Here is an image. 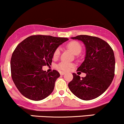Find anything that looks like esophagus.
I'll return each instance as SVG.
<instances>
[{
  "instance_id": "esophagus-1",
  "label": "esophagus",
  "mask_w": 124,
  "mask_h": 124,
  "mask_svg": "<svg viewBox=\"0 0 124 124\" xmlns=\"http://www.w3.org/2000/svg\"><path fill=\"white\" fill-rule=\"evenodd\" d=\"M65 72H63V71H60V74L61 75V76H63V75L65 74Z\"/></svg>"
}]
</instances>
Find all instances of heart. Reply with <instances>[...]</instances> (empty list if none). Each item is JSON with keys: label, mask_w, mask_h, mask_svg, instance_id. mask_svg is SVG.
I'll return each instance as SVG.
<instances>
[{"label": "heart", "mask_w": 124, "mask_h": 124, "mask_svg": "<svg viewBox=\"0 0 124 124\" xmlns=\"http://www.w3.org/2000/svg\"><path fill=\"white\" fill-rule=\"evenodd\" d=\"M67 47L76 55L82 52V46L78 42H76V41H71V42H69L67 44ZM60 53H61V48L58 47L55 50L54 53H53L54 58L58 57L60 55ZM72 67H73V64L66 62H62L57 65V68L59 69L65 71H69Z\"/></svg>", "instance_id": "b5f03b06"}]
</instances>
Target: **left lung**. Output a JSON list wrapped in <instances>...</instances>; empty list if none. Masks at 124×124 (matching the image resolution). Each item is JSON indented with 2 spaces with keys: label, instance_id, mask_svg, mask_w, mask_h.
Wrapping results in <instances>:
<instances>
[{
  "label": "left lung",
  "instance_id": "left-lung-1",
  "mask_svg": "<svg viewBox=\"0 0 124 124\" xmlns=\"http://www.w3.org/2000/svg\"><path fill=\"white\" fill-rule=\"evenodd\" d=\"M82 41L86 47L85 61L77 71L86 74L80 78L73 73L68 87L74 95L83 100H91L104 93L115 76V59L112 47L102 39L88 35L71 37Z\"/></svg>",
  "mask_w": 124,
  "mask_h": 124
}]
</instances>
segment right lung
I'll return each mask as SVG.
<instances>
[{
  "label": "right lung",
  "instance_id": "add662e5",
  "mask_svg": "<svg viewBox=\"0 0 124 124\" xmlns=\"http://www.w3.org/2000/svg\"><path fill=\"white\" fill-rule=\"evenodd\" d=\"M68 39L48 35H32L21 42L11 59L12 80L26 98L39 101L53 92L60 74L47 72L42 67L52 64L55 50Z\"/></svg>",
  "mask_w": 124,
  "mask_h": 124
}]
</instances>
